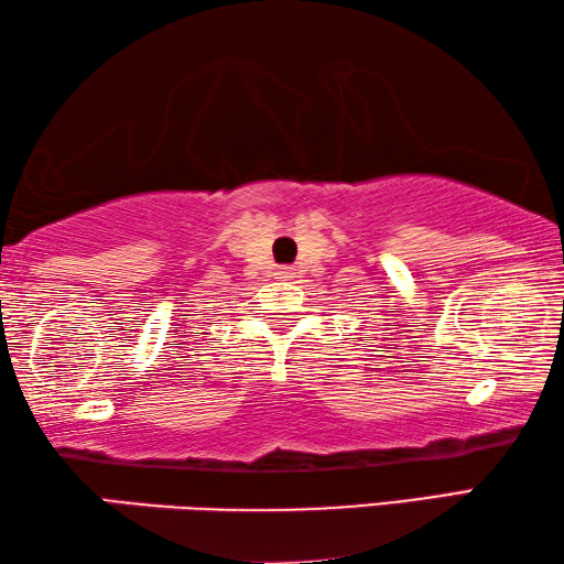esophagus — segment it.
<instances>
[{"label":"esophagus","instance_id":"34e87169","mask_svg":"<svg viewBox=\"0 0 564 564\" xmlns=\"http://www.w3.org/2000/svg\"><path fill=\"white\" fill-rule=\"evenodd\" d=\"M280 274H282V276H290V274H292V272H290V270H282V272H280Z\"/></svg>","mask_w":564,"mask_h":564}]
</instances>
